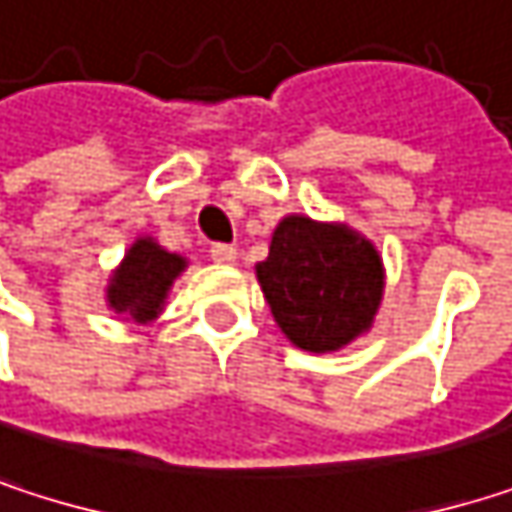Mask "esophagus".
I'll return each instance as SVG.
<instances>
[{
    "mask_svg": "<svg viewBox=\"0 0 512 512\" xmlns=\"http://www.w3.org/2000/svg\"><path fill=\"white\" fill-rule=\"evenodd\" d=\"M210 257H213L216 263H222V266H231V263L237 260V249H234V246H225V243H216V246L210 249Z\"/></svg>",
    "mask_w": 512,
    "mask_h": 512,
    "instance_id": "34e87169",
    "label": "esophagus"
}]
</instances>
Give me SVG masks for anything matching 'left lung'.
I'll return each instance as SVG.
<instances>
[{
    "label": "left lung",
    "instance_id": "obj_1",
    "mask_svg": "<svg viewBox=\"0 0 512 512\" xmlns=\"http://www.w3.org/2000/svg\"><path fill=\"white\" fill-rule=\"evenodd\" d=\"M278 329L305 353H338L367 335L385 293L376 246L344 222L284 216L255 266Z\"/></svg>",
    "mask_w": 512,
    "mask_h": 512
}]
</instances>
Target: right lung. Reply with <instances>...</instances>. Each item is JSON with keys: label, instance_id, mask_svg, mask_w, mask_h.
<instances>
[{"label": "right lung", "instance_id": "1", "mask_svg": "<svg viewBox=\"0 0 512 512\" xmlns=\"http://www.w3.org/2000/svg\"><path fill=\"white\" fill-rule=\"evenodd\" d=\"M186 266V257L162 249L154 237H136L109 275L106 305L124 320L148 326L165 311V299Z\"/></svg>", "mask_w": 512, "mask_h": 512}]
</instances>
